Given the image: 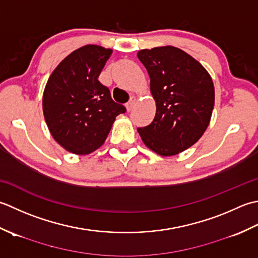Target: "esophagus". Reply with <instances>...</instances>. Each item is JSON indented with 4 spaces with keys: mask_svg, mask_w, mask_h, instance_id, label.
<instances>
[{
    "mask_svg": "<svg viewBox=\"0 0 258 258\" xmlns=\"http://www.w3.org/2000/svg\"><path fill=\"white\" fill-rule=\"evenodd\" d=\"M136 102H137V98L136 97H131L129 101H128V103L125 104V107H127L128 111H130V110H133V108L136 106Z\"/></svg>",
    "mask_w": 258,
    "mask_h": 258,
    "instance_id": "34e87169",
    "label": "esophagus"
}]
</instances>
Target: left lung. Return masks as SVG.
Here are the masks:
<instances>
[{"label": "left lung", "mask_w": 258, "mask_h": 258, "mask_svg": "<svg viewBox=\"0 0 258 258\" xmlns=\"http://www.w3.org/2000/svg\"><path fill=\"white\" fill-rule=\"evenodd\" d=\"M137 55L148 71L156 101L154 121L137 130L156 154L178 155L196 144L210 122L212 77L191 55L171 45L140 50Z\"/></svg>", "instance_id": "left-lung-1"}]
</instances>
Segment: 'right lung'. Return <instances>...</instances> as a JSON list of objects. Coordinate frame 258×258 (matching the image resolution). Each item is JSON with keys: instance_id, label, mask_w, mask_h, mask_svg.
<instances>
[{"instance_id": "add662e5", "label": "right lung", "mask_w": 258, "mask_h": 258, "mask_svg": "<svg viewBox=\"0 0 258 258\" xmlns=\"http://www.w3.org/2000/svg\"><path fill=\"white\" fill-rule=\"evenodd\" d=\"M112 50L88 44L63 59L46 82L42 107L53 139L67 151L89 155L100 148L115 117L125 112L98 80Z\"/></svg>"}]
</instances>
